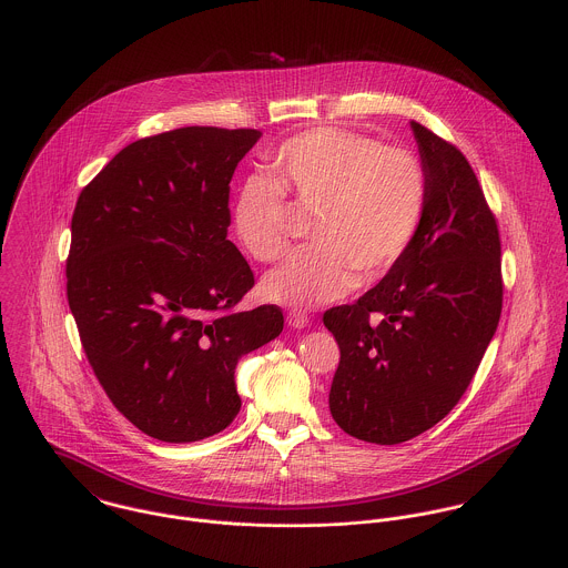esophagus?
<instances>
[{"label": "esophagus", "mask_w": 568, "mask_h": 568, "mask_svg": "<svg viewBox=\"0 0 568 568\" xmlns=\"http://www.w3.org/2000/svg\"><path fill=\"white\" fill-rule=\"evenodd\" d=\"M287 325H290L292 329H305V327L310 325V318H307V314L294 310V312L287 314Z\"/></svg>", "instance_id": "1"}]
</instances>
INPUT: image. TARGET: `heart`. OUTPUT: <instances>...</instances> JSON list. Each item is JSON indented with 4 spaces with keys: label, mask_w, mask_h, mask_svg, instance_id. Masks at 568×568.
I'll return each mask as SVG.
<instances>
[{
    "label": "heart",
    "mask_w": 568,
    "mask_h": 568,
    "mask_svg": "<svg viewBox=\"0 0 568 568\" xmlns=\"http://www.w3.org/2000/svg\"><path fill=\"white\" fill-rule=\"evenodd\" d=\"M274 178L250 175L234 195L232 227L256 261L290 245L287 202L318 209L310 252L263 278L267 301L314 310L346 296L357 281L388 274L413 245L428 206V173L417 153L334 126L290 138L270 160Z\"/></svg>",
    "instance_id": "b5f03b06"
}]
</instances>
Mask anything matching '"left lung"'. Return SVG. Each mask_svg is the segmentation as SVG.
Wrapping results in <instances>:
<instances>
[{"label":"left lung","mask_w":568,"mask_h":568,"mask_svg":"<svg viewBox=\"0 0 568 568\" xmlns=\"http://www.w3.org/2000/svg\"><path fill=\"white\" fill-rule=\"evenodd\" d=\"M410 129L428 173L422 227L373 290L323 316L341 346L332 417L379 446L408 442L453 410L503 310L498 227L469 162L424 124Z\"/></svg>","instance_id":"left-lung-1"}]
</instances>
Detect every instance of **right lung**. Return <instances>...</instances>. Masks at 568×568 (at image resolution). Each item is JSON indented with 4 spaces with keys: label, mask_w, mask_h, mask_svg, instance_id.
Segmentation results:
<instances>
[{
    "label": "right lung",
    "mask_w": 568,
    "mask_h": 568,
    "mask_svg": "<svg viewBox=\"0 0 568 568\" xmlns=\"http://www.w3.org/2000/svg\"><path fill=\"white\" fill-rule=\"evenodd\" d=\"M256 129L182 126L126 144L72 217L68 303L115 408L144 435L191 444L241 408V355L283 332L276 305L232 307L254 274L230 226V180Z\"/></svg>",
    "instance_id": "obj_1"
}]
</instances>
